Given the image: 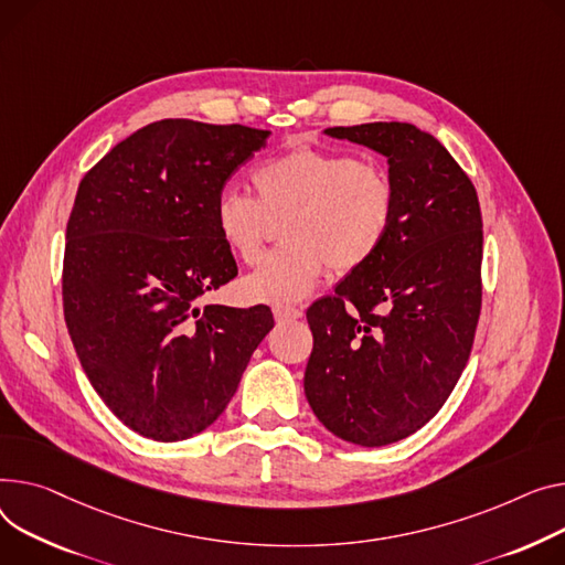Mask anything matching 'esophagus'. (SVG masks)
Listing matches in <instances>:
<instances>
[{"instance_id": "esophagus-1", "label": "esophagus", "mask_w": 565, "mask_h": 565, "mask_svg": "<svg viewBox=\"0 0 565 565\" xmlns=\"http://www.w3.org/2000/svg\"><path fill=\"white\" fill-rule=\"evenodd\" d=\"M273 313H275L277 322H290V320H299V318L305 316L302 311L295 309V307H275Z\"/></svg>"}]
</instances>
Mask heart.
Returning a JSON list of instances; mask_svg holds the SVG:
<instances>
[{
	"label": "heart",
	"mask_w": 565,
	"mask_h": 565,
	"mask_svg": "<svg viewBox=\"0 0 565 565\" xmlns=\"http://www.w3.org/2000/svg\"><path fill=\"white\" fill-rule=\"evenodd\" d=\"M256 195L224 185L213 202L217 236L241 260L263 252L273 220H285L286 247L270 252L241 281L252 302L288 307L318 286L324 263L335 273H354L382 249L395 217V188L377 163L345 152L297 147L260 163Z\"/></svg>",
	"instance_id": "heart-1"
}]
</instances>
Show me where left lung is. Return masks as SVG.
I'll list each match as a JSON object with an SVG mask.
<instances>
[{
    "instance_id": "8db88e82",
    "label": "left lung",
    "mask_w": 565,
    "mask_h": 565,
    "mask_svg": "<svg viewBox=\"0 0 565 565\" xmlns=\"http://www.w3.org/2000/svg\"><path fill=\"white\" fill-rule=\"evenodd\" d=\"M322 134L386 159L395 217L382 249L307 311L305 393L333 436L382 447L425 427L468 363L481 309V211L468 174L416 125Z\"/></svg>"
}]
</instances>
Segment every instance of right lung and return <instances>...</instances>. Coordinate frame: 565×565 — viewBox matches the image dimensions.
<instances>
[{"instance_id": "1", "label": "right lung", "mask_w": 565, "mask_h": 565, "mask_svg": "<svg viewBox=\"0 0 565 565\" xmlns=\"http://www.w3.org/2000/svg\"><path fill=\"white\" fill-rule=\"evenodd\" d=\"M270 131L152 122L82 179L67 220L63 311L88 382L136 434L211 427L275 327L268 307H200L236 275L213 224L227 179Z\"/></svg>"}]
</instances>
